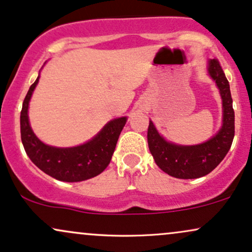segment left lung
<instances>
[{
    "label": "left lung",
    "mask_w": 252,
    "mask_h": 252,
    "mask_svg": "<svg viewBox=\"0 0 252 252\" xmlns=\"http://www.w3.org/2000/svg\"><path fill=\"white\" fill-rule=\"evenodd\" d=\"M222 100V126L206 142L195 146L170 143L158 132L152 121L148 126V146L156 164L164 173L178 179H196L207 175L221 162L235 136V111L232 108L230 84L218 59H211L207 67Z\"/></svg>",
    "instance_id": "obj_1"
}]
</instances>
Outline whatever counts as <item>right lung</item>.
<instances>
[{"mask_svg": "<svg viewBox=\"0 0 252 252\" xmlns=\"http://www.w3.org/2000/svg\"><path fill=\"white\" fill-rule=\"evenodd\" d=\"M40 76L32 84L22 104L20 126L24 148L37 168L60 181L78 182L97 176L108 167L126 117L110 121L89 142L71 148L47 146L36 137L28 120V105Z\"/></svg>", "mask_w": 252, "mask_h": 252, "instance_id": "1", "label": "right lung"}]
</instances>
